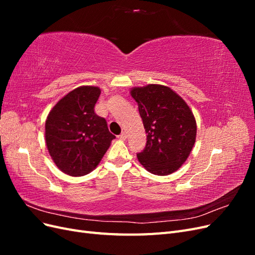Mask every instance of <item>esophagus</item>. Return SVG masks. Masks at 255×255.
<instances>
[{
	"instance_id": "esophagus-1",
	"label": "esophagus",
	"mask_w": 255,
	"mask_h": 255,
	"mask_svg": "<svg viewBox=\"0 0 255 255\" xmlns=\"http://www.w3.org/2000/svg\"><path fill=\"white\" fill-rule=\"evenodd\" d=\"M118 137L122 140H126L127 139V132H122Z\"/></svg>"
}]
</instances>
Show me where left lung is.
Returning a JSON list of instances; mask_svg holds the SVG:
<instances>
[{
    "label": "left lung",
    "instance_id": "obj_1",
    "mask_svg": "<svg viewBox=\"0 0 255 255\" xmlns=\"http://www.w3.org/2000/svg\"><path fill=\"white\" fill-rule=\"evenodd\" d=\"M130 96L138 104L146 133L144 149L137 153L139 163L156 175L176 171L196 141L197 123L189 106L163 85L134 87Z\"/></svg>",
    "mask_w": 255,
    "mask_h": 255
}]
</instances>
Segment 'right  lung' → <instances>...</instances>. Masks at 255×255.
I'll return each instance as SVG.
<instances>
[{"label":"right lung","instance_id":"1","mask_svg":"<svg viewBox=\"0 0 255 255\" xmlns=\"http://www.w3.org/2000/svg\"><path fill=\"white\" fill-rule=\"evenodd\" d=\"M101 94L96 86H81L60 99L45 121V143L64 173L82 176L101 161L116 136L106 120L95 113Z\"/></svg>","mask_w":255,"mask_h":255}]
</instances>
